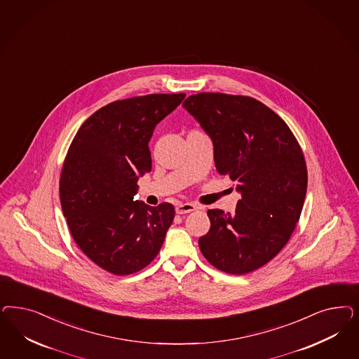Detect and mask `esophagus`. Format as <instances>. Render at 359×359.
<instances>
[{
    "instance_id": "1",
    "label": "esophagus",
    "mask_w": 359,
    "mask_h": 359,
    "mask_svg": "<svg viewBox=\"0 0 359 359\" xmlns=\"http://www.w3.org/2000/svg\"><path fill=\"white\" fill-rule=\"evenodd\" d=\"M199 206L194 205V203H178L175 206V212L177 214H187V212H191L194 210H198Z\"/></svg>"
}]
</instances>
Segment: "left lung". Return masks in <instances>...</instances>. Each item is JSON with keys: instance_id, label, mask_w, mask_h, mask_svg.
I'll use <instances>...</instances> for the list:
<instances>
[{"instance_id": "left-lung-1", "label": "left lung", "mask_w": 359, "mask_h": 359, "mask_svg": "<svg viewBox=\"0 0 359 359\" xmlns=\"http://www.w3.org/2000/svg\"><path fill=\"white\" fill-rule=\"evenodd\" d=\"M182 105L212 141L218 173L230 175L242 194L232 214L208 210L201 252L223 272H252L283 250L300 219L308 186L300 145L285 121L254 97L201 93Z\"/></svg>"}]
</instances>
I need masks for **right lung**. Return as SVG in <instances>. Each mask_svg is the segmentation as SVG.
<instances>
[{
	"label": "right lung",
	"mask_w": 359,
	"mask_h": 359,
	"mask_svg": "<svg viewBox=\"0 0 359 359\" xmlns=\"http://www.w3.org/2000/svg\"><path fill=\"white\" fill-rule=\"evenodd\" d=\"M185 93H153L97 109L76 132L60 174V203L69 231L95 264L126 276L157 256L174 219L172 203L135 201L151 170L156 126Z\"/></svg>",
	"instance_id": "obj_1"
}]
</instances>
